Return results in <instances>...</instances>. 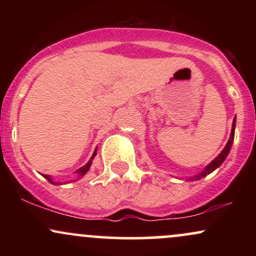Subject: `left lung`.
Wrapping results in <instances>:
<instances>
[{
	"label": "left lung",
	"instance_id": "obj_1",
	"mask_svg": "<svg viewBox=\"0 0 256 256\" xmlns=\"http://www.w3.org/2000/svg\"><path fill=\"white\" fill-rule=\"evenodd\" d=\"M234 126H236V119H234V122H232V130H231V134H230V140H228V142L226 143L225 148L222 149V152H220L218 156L214 158V160L212 161V162L210 164V165L206 167L204 171H202L201 173H198V174L194 176V177H192V178H189V180H198V179L206 177V176L210 174V173H212V172L214 171V170L218 168V167H219L220 165H222V162H224V160L226 158V156H228V152H230V149H231L232 142H234Z\"/></svg>",
	"mask_w": 256,
	"mask_h": 256
}]
</instances>
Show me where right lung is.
<instances>
[{"mask_svg":"<svg viewBox=\"0 0 256 256\" xmlns=\"http://www.w3.org/2000/svg\"><path fill=\"white\" fill-rule=\"evenodd\" d=\"M95 155H96V149H95V152H94V154H92V158H90V161H89V162H88L86 164V165H84L83 167H80V168H79L78 170V174L79 176H80V177H82V176H84L85 174V173H86L88 171H89V168H90V166H91V161H92V158H95ZM43 177L44 178H46V179H48V180L49 182H50V183L52 184H58V183H55V182L54 180H52V177H50V176H48V174H43Z\"/></svg>","mask_w":256,"mask_h":256,"instance_id":"obj_1","label":"right lung"}]
</instances>
